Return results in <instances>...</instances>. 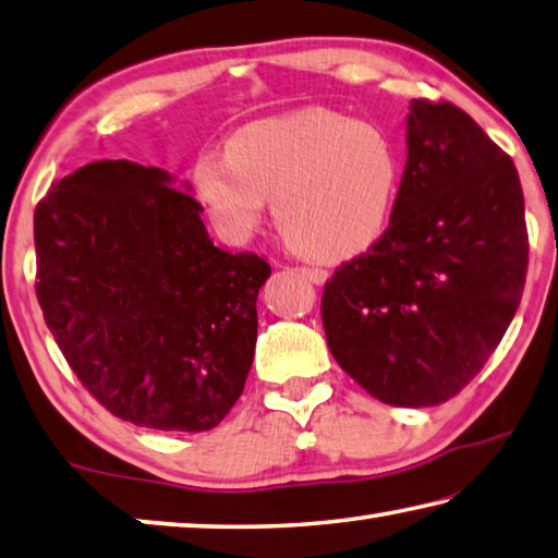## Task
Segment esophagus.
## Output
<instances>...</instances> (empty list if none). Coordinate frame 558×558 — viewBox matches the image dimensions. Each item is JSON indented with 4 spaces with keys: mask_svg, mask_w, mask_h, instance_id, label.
Returning a JSON list of instances; mask_svg holds the SVG:
<instances>
[{
    "mask_svg": "<svg viewBox=\"0 0 558 558\" xmlns=\"http://www.w3.org/2000/svg\"><path fill=\"white\" fill-rule=\"evenodd\" d=\"M301 277L314 281V284H326L328 281V271L326 269H318V267H299L296 269Z\"/></svg>",
    "mask_w": 558,
    "mask_h": 558,
    "instance_id": "obj_1",
    "label": "esophagus"
}]
</instances>
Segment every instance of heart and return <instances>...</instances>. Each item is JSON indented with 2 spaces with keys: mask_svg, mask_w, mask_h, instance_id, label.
Returning a JSON list of instances; mask_svg holds the SVG:
<instances>
[{
  "mask_svg": "<svg viewBox=\"0 0 558 558\" xmlns=\"http://www.w3.org/2000/svg\"><path fill=\"white\" fill-rule=\"evenodd\" d=\"M193 189L230 242L257 232L264 208L308 257L348 259L392 220L402 159L383 126L308 107L234 132L225 154L201 151Z\"/></svg>",
  "mask_w": 558,
  "mask_h": 558,
  "instance_id": "b5f03b06",
  "label": "heart"
}]
</instances>
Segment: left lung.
Listing matches in <instances>:
<instances>
[{
	"instance_id": "1",
	"label": "left lung",
	"mask_w": 558,
	"mask_h": 558,
	"mask_svg": "<svg viewBox=\"0 0 558 558\" xmlns=\"http://www.w3.org/2000/svg\"><path fill=\"white\" fill-rule=\"evenodd\" d=\"M526 254L510 156L456 105L412 100L389 228L333 274L320 301L330 353L379 402H446L512 324Z\"/></svg>"
}]
</instances>
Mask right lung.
<instances>
[{"instance_id": "1", "label": "right lung", "mask_w": 558, "mask_h": 558, "mask_svg": "<svg viewBox=\"0 0 558 558\" xmlns=\"http://www.w3.org/2000/svg\"><path fill=\"white\" fill-rule=\"evenodd\" d=\"M191 183L126 159L53 181L34 213L36 296L68 365L134 426L208 432L244 389L271 267L215 247Z\"/></svg>"}]
</instances>
